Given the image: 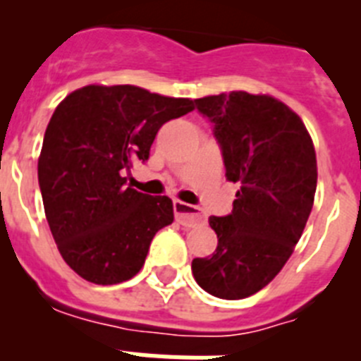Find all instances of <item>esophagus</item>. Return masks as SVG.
<instances>
[{
  "mask_svg": "<svg viewBox=\"0 0 361 361\" xmlns=\"http://www.w3.org/2000/svg\"><path fill=\"white\" fill-rule=\"evenodd\" d=\"M173 209L175 219H177L178 224L184 226V228H195V226L202 224L204 220H206V215H204L199 208L190 206V204L186 202H180V200H175Z\"/></svg>",
  "mask_w": 361,
  "mask_h": 361,
  "instance_id": "1",
  "label": "esophagus"
}]
</instances>
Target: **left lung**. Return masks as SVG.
<instances>
[{"label": "left lung", "instance_id": "1", "mask_svg": "<svg viewBox=\"0 0 361 361\" xmlns=\"http://www.w3.org/2000/svg\"><path fill=\"white\" fill-rule=\"evenodd\" d=\"M212 123L226 177L240 184L233 212L209 216L219 245L191 271L206 293L240 300L266 288L304 233L317 191V153L304 123L269 95L195 99Z\"/></svg>", "mask_w": 361, "mask_h": 361}]
</instances>
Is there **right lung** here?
Listing matches in <instances>:
<instances>
[{
  "label": "right lung",
  "instance_id": "1",
  "mask_svg": "<svg viewBox=\"0 0 361 361\" xmlns=\"http://www.w3.org/2000/svg\"><path fill=\"white\" fill-rule=\"evenodd\" d=\"M193 108L132 85L85 86L56 108L37 178L57 250L79 276L114 286L141 271L155 233L173 222V202L133 190L124 175L148 161L162 124Z\"/></svg>",
  "mask_w": 361,
  "mask_h": 361
}]
</instances>
